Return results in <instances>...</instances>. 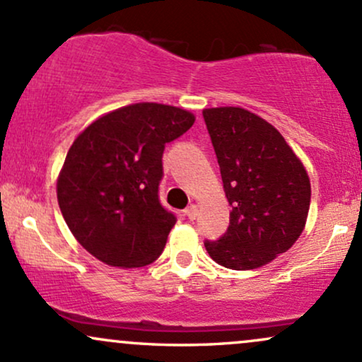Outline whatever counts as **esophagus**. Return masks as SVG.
<instances>
[{"mask_svg": "<svg viewBox=\"0 0 362 362\" xmlns=\"http://www.w3.org/2000/svg\"><path fill=\"white\" fill-rule=\"evenodd\" d=\"M184 213H185V216H187V218H189V219H195V218H197V206L190 204V206L187 207V209L184 211Z\"/></svg>", "mask_w": 362, "mask_h": 362, "instance_id": "1", "label": "esophagus"}]
</instances>
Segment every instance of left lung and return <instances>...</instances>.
Masks as SVG:
<instances>
[{"instance_id": "left-lung-1", "label": "left lung", "mask_w": 362, "mask_h": 362, "mask_svg": "<svg viewBox=\"0 0 362 362\" xmlns=\"http://www.w3.org/2000/svg\"><path fill=\"white\" fill-rule=\"evenodd\" d=\"M202 115L231 206L226 233L204 247L219 265L250 271L300 238L310 209L308 173L281 132L259 115L240 107Z\"/></svg>"}]
</instances>
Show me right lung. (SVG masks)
Masks as SVG:
<instances>
[{
  "label": "right lung",
  "mask_w": 362,
  "mask_h": 362,
  "mask_svg": "<svg viewBox=\"0 0 362 362\" xmlns=\"http://www.w3.org/2000/svg\"><path fill=\"white\" fill-rule=\"evenodd\" d=\"M184 109L134 103L103 115L74 139L57 202L74 238L114 267H143L163 252L175 214L160 202L165 144L194 124Z\"/></svg>",
  "instance_id": "1"
}]
</instances>
